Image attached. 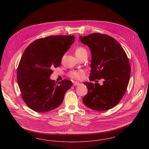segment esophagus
Masks as SVG:
<instances>
[{
	"label": "esophagus",
	"instance_id": "obj_1",
	"mask_svg": "<svg viewBox=\"0 0 149 149\" xmlns=\"http://www.w3.org/2000/svg\"><path fill=\"white\" fill-rule=\"evenodd\" d=\"M79 84V83L77 82V81H75V82L73 83V85L74 86H77V85H78Z\"/></svg>",
	"mask_w": 149,
	"mask_h": 149
}]
</instances>
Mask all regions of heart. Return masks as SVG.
<instances>
[{
    "label": "heart",
    "mask_w": 149,
    "mask_h": 149,
    "mask_svg": "<svg viewBox=\"0 0 149 149\" xmlns=\"http://www.w3.org/2000/svg\"><path fill=\"white\" fill-rule=\"evenodd\" d=\"M86 53H87V51L86 49L82 46H79L75 50V55L78 58L83 56ZM69 75L71 78L80 80L83 78L84 76V73L83 71H73L70 72Z\"/></svg>",
    "instance_id": "b5f03b06"
}]
</instances>
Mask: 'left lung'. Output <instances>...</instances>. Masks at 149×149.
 <instances>
[{
  "label": "left lung",
  "mask_w": 149,
  "mask_h": 149,
  "mask_svg": "<svg viewBox=\"0 0 149 149\" xmlns=\"http://www.w3.org/2000/svg\"><path fill=\"white\" fill-rule=\"evenodd\" d=\"M80 41L91 51V81L103 80V84L85 82L88 93L83 99L93 110L104 111L116 106L125 95L131 75L127 56L114 38L99 33L80 36Z\"/></svg>",
  "instance_id": "obj_1"
}]
</instances>
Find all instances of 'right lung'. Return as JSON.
I'll return each instance as SVG.
<instances>
[{"instance_id": "obj_1", "label": "right lung", "mask_w": 149, "mask_h": 149, "mask_svg": "<svg viewBox=\"0 0 149 149\" xmlns=\"http://www.w3.org/2000/svg\"><path fill=\"white\" fill-rule=\"evenodd\" d=\"M74 40V36H50L36 40L24 51L17 69V82L22 99L32 110L48 112L62 103L72 81L65 79L57 84L50 77Z\"/></svg>"}]
</instances>
